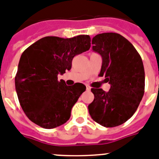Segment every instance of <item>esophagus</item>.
<instances>
[{
  "label": "esophagus",
  "instance_id": "1",
  "mask_svg": "<svg viewBox=\"0 0 159 159\" xmlns=\"http://www.w3.org/2000/svg\"><path fill=\"white\" fill-rule=\"evenodd\" d=\"M86 90L87 91H90L91 90V87L88 86V85H86Z\"/></svg>",
  "mask_w": 159,
  "mask_h": 159
}]
</instances>
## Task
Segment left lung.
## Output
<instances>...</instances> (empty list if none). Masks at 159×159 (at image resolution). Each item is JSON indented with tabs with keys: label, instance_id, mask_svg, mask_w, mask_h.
<instances>
[{
	"label": "left lung",
	"instance_id": "8db88e82",
	"mask_svg": "<svg viewBox=\"0 0 159 159\" xmlns=\"http://www.w3.org/2000/svg\"><path fill=\"white\" fill-rule=\"evenodd\" d=\"M92 44V50L102 57L99 75H104L111 88L107 92L102 88H92L95 98L88 105L89 114L103 127H117L134 115L144 95L143 60L132 43L118 33L96 35Z\"/></svg>",
	"mask_w": 159,
	"mask_h": 159
}]
</instances>
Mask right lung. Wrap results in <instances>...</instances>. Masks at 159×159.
<instances>
[{
	"label": "right lung",
	"instance_id": "right-lung-1",
	"mask_svg": "<svg viewBox=\"0 0 159 159\" xmlns=\"http://www.w3.org/2000/svg\"><path fill=\"white\" fill-rule=\"evenodd\" d=\"M91 37L45 36L26 48L20 59L15 87L20 104L32 123L45 129L64 124L86 90L80 83L67 86L59 74L71 68L75 56L89 50Z\"/></svg>",
	"mask_w": 159,
	"mask_h": 159
}]
</instances>
